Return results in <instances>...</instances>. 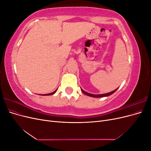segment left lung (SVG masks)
<instances>
[{
	"instance_id": "obj_1",
	"label": "left lung",
	"mask_w": 151,
	"mask_h": 151,
	"mask_svg": "<svg viewBox=\"0 0 151 151\" xmlns=\"http://www.w3.org/2000/svg\"><path fill=\"white\" fill-rule=\"evenodd\" d=\"M117 89H116L115 90L111 91V92H110V93H106V94H90V93H88L86 92V91H84L83 89H81V91H82V92H83L84 94H85L86 95L89 96H91V97H93V98H102V97L108 96L112 94L113 93H114L115 92V91L117 90Z\"/></svg>"
}]
</instances>
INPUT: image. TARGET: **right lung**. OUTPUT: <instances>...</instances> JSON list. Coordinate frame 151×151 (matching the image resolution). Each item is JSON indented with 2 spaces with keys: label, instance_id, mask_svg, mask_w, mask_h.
<instances>
[{
  "label": "right lung",
  "instance_id": "1",
  "mask_svg": "<svg viewBox=\"0 0 151 151\" xmlns=\"http://www.w3.org/2000/svg\"><path fill=\"white\" fill-rule=\"evenodd\" d=\"M56 91H57V90H55L54 91V92H53V93H49V94H41V95H42V96H49V95H52V94H55L56 93Z\"/></svg>",
  "mask_w": 151,
  "mask_h": 151
}]
</instances>
